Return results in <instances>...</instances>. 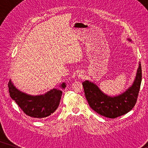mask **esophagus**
I'll return each mask as SVG.
<instances>
[{"mask_svg":"<svg viewBox=\"0 0 148 148\" xmlns=\"http://www.w3.org/2000/svg\"><path fill=\"white\" fill-rule=\"evenodd\" d=\"M77 75L79 77H84V73H82V72H79L78 73Z\"/></svg>","mask_w":148,"mask_h":148,"instance_id":"esophagus-1","label":"esophagus"}]
</instances>
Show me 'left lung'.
Segmentation results:
<instances>
[{
  "instance_id": "left-lung-1",
  "label": "left lung",
  "mask_w": 148,
  "mask_h": 148,
  "mask_svg": "<svg viewBox=\"0 0 148 148\" xmlns=\"http://www.w3.org/2000/svg\"><path fill=\"white\" fill-rule=\"evenodd\" d=\"M131 41L130 39H128ZM141 77V66L139 64L136 77L130 88L117 96H107L94 83L86 80L82 83L86 98L90 106L98 114L107 118L115 119L127 114L136 104Z\"/></svg>"
}]
</instances>
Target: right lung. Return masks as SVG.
Listing matches in <instances>:
<instances>
[{"mask_svg": "<svg viewBox=\"0 0 148 148\" xmlns=\"http://www.w3.org/2000/svg\"><path fill=\"white\" fill-rule=\"evenodd\" d=\"M8 87L11 98L26 115L32 118L42 119L50 116L58 108L62 96V91L58 89H52L40 96L28 95L17 90L11 80ZM60 87L65 88V83H62Z\"/></svg>", "mask_w": 148, "mask_h": 148, "instance_id": "right-lung-1", "label": "right lung"}]
</instances>
